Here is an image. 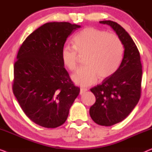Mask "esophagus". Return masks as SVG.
I'll use <instances>...</instances> for the list:
<instances>
[{
    "label": "esophagus",
    "mask_w": 152,
    "mask_h": 152,
    "mask_svg": "<svg viewBox=\"0 0 152 152\" xmlns=\"http://www.w3.org/2000/svg\"><path fill=\"white\" fill-rule=\"evenodd\" d=\"M86 91H87V89H86V88H80V95L83 94V93L86 92Z\"/></svg>",
    "instance_id": "1"
}]
</instances>
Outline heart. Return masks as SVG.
<instances>
[{
	"mask_svg": "<svg viewBox=\"0 0 152 152\" xmlns=\"http://www.w3.org/2000/svg\"><path fill=\"white\" fill-rule=\"evenodd\" d=\"M74 47L64 45L61 57L69 70L77 68L80 57L86 55L84 64L72 76V81L81 86H88L100 79L109 77L118 70L123 55V45L115 34L103 30L86 28L73 38Z\"/></svg>",
	"mask_w": 152,
	"mask_h": 152,
	"instance_id": "obj_1",
	"label": "heart"
}]
</instances>
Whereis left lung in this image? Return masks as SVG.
Masks as SVG:
<instances>
[{
  "mask_svg": "<svg viewBox=\"0 0 152 152\" xmlns=\"http://www.w3.org/2000/svg\"><path fill=\"white\" fill-rule=\"evenodd\" d=\"M115 31L124 51L118 70L101 84L91 88L96 101L89 113L95 123L112 126L125 119L134 109L140 97L142 64L137 46L127 32L112 20L99 21Z\"/></svg>",
  "mask_w": 152,
  "mask_h": 152,
  "instance_id": "1",
  "label": "left lung"
}]
</instances>
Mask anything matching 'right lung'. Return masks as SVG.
<instances>
[{
    "mask_svg": "<svg viewBox=\"0 0 152 152\" xmlns=\"http://www.w3.org/2000/svg\"><path fill=\"white\" fill-rule=\"evenodd\" d=\"M80 27L47 23L31 33L18 52L12 90L25 114L39 126L63 124L80 93L64 67L61 52L68 37Z\"/></svg>",
    "mask_w": 152,
    "mask_h": 152,
    "instance_id": "1",
    "label": "right lung"
}]
</instances>
